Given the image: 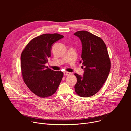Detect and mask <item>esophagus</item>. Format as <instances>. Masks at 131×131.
<instances>
[{"mask_svg":"<svg viewBox=\"0 0 131 131\" xmlns=\"http://www.w3.org/2000/svg\"><path fill=\"white\" fill-rule=\"evenodd\" d=\"M69 74H70V73L69 72H67V71H64V76H68V75H69Z\"/></svg>","mask_w":131,"mask_h":131,"instance_id":"1","label":"esophagus"}]
</instances>
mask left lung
<instances>
[{"label": "left lung", "mask_w": 131, "mask_h": 131, "mask_svg": "<svg viewBox=\"0 0 131 131\" xmlns=\"http://www.w3.org/2000/svg\"><path fill=\"white\" fill-rule=\"evenodd\" d=\"M82 43L81 76L74 73L77 79L74 90L81 97H89L95 94L103 86L110 70V61L107 47L100 37L85 30L74 34Z\"/></svg>", "instance_id": "left-lung-1"}]
</instances>
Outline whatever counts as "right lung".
I'll return each instance as SVG.
<instances>
[{"instance_id":"1","label":"right lung","mask_w":131,"mask_h":131,"mask_svg":"<svg viewBox=\"0 0 131 131\" xmlns=\"http://www.w3.org/2000/svg\"><path fill=\"white\" fill-rule=\"evenodd\" d=\"M63 37L58 34L41 35L32 39L21 54L23 80L29 89L40 97L54 94L63 77V72L45 66L51 57L53 45Z\"/></svg>"}]
</instances>
